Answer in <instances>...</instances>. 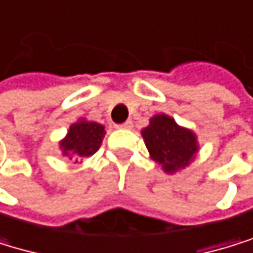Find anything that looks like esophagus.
Segmentation results:
<instances>
[{
  "instance_id": "esophagus-1",
  "label": "esophagus",
  "mask_w": 253,
  "mask_h": 253,
  "mask_svg": "<svg viewBox=\"0 0 253 253\" xmlns=\"http://www.w3.org/2000/svg\"><path fill=\"white\" fill-rule=\"evenodd\" d=\"M120 127H121V129H132V127H133V123H132V121H126L124 124L120 126Z\"/></svg>"
}]
</instances>
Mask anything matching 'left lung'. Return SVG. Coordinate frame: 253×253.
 Instances as JSON below:
<instances>
[{"instance_id": "1", "label": "left lung", "mask_w": 253, "mask_h": 253, "mask_svg": "<svg viewBox=\"0 0 253 253\" xmlns=\"http://www.w3.org/2000/svg\"><path fill=\"white\" fill-rule=\"evenodd\" d=\"M141 135L150 158L170 175L186 169L195 160L200 149L195 132L176 124L166 114L152 117Z\"/></svg>"}]
</instances>
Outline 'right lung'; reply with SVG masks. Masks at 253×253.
<instances>
[{
    "label": "right lung",
    "mask_w": 253,
    "mask_h": 253,
    "mask_svg": "<svg viewBox=\"0 0 253 253\" xmlns=\"http://www.w3.org/2000/svg\"><path fill=\"white\" fill-rule=\"evenodd\" d=\"M104 135L106 130L103 124L80 118L77 123L70 124L66 136L59 141V149L63 157L78 161V158L92 157L101 146Z\"/></svg>",
    "instance_id": "obj_1"
}]
</instances>
